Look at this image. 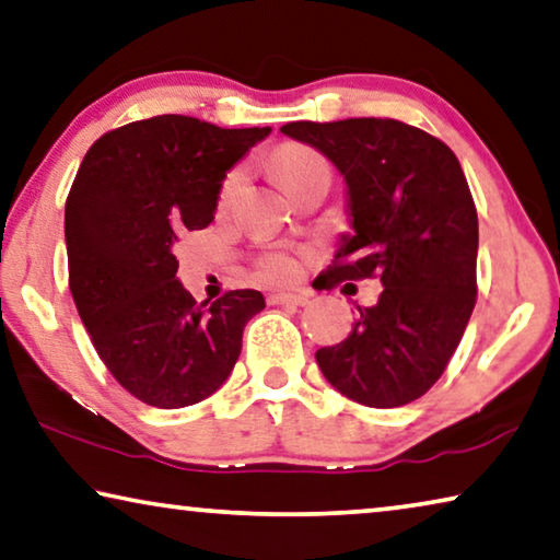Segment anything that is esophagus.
Segmentation results:
<instances>
[{"mask_svg": "<svg viewBox=\"0 0 560 560\" xmlns=\"http://www.w3.org/2000/svg\"><path fill=\"white\" fill-rule=\"evenodd\" d=\"M269 304H291V306H306L308 294H269Z\"/></svg>", "mask_w": 560, "mask_h": 560, "instance_id": "obj_1", "label": "esophagus"}]
</instances>
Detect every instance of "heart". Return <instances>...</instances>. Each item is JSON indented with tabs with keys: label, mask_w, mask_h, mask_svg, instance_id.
Segmentation results:
<instances>
[{
	"label": "heart",
	"mask_w": 560,
	"mask_h": 560,
	"mask_svg": "<svg viewBox=\"0 0 560 560\" xmlns=\"http://www.w3.org/2000/svg\"><path fill=\"white\" fill-rule=\"evenodd\" d=\"M273 164H277V174H279L281 186L283 189H289L291 182H296L301 174H306L308 168L322 166L326 162L314 152V149L301 147V144H289L277 154ZM242 182H244V168H234V172H229L224 184H221V201L224 203L232 201L234 194L238 191V186H242ZM296 271H299L296 259L289 254L264 256L261 266H259V273L266 281H279V283L294 279Z\"/></svg>",
	"instance_id": "heart-1"
}]
</instances>
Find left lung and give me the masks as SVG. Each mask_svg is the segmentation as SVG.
<instances>
[{
	"mask_svg": "<svg viewBox=\"0 0 560 560\" xmlns=\"http://www.w3.org/2000/svg\"><path fill=\"white\" fill-rule=\"evenodd\" d=\"M281 131L343 174L353 234L341 236L328 287L378 279L341 343L316 361L336 392L371 408L421 398L454 357L476 306L478 217L456 154L396 119L291 121Z\"/></svg>",
	"mask_w": 560,
	"mask_h": 560,
	"instance_id": "left-lung-1",
	"label": "left lung"
}]
</instances>
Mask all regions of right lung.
Returning a JSON list of instances; mask_svg holds the SVG:
<instances>
[{"label": "right lung", "mask_w": 560, "mask_h": 560, "mask_svg": "<svg viewBox=\"0 0 560 560\" xmlns=\"http://www.w3.org/2000/svg\"><path fill=\"white\" fill-rule=\"evenodd\" d=\"M269 131L162 114L106 131L79 166L65 209L69 289L104 366L139 401L184 408L214 394L266 306L254 289L197 304L174 244L214 221L226 172Z\"/></svg>", "instance_id": "1"}]
</instances>
